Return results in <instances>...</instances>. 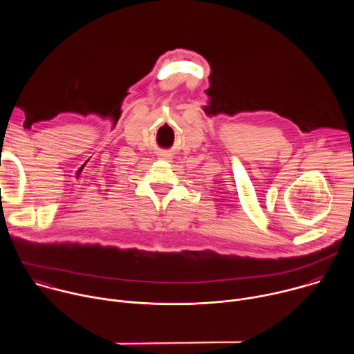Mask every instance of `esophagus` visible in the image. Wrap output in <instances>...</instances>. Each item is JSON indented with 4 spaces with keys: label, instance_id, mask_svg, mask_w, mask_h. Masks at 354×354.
I'll list each match as a JSON object with an SVG mask.
<instances>
[{
    "label": "esophagus",
    "instance_id": "1",
    "mask_svg": "<svg viewBox=\"0 0 354 354\" xmlns=\"http://www.w3.org/2000/svg\"><path fill=\"white\" fill-rule=\"evenodd\" d=\"M160 157H161V160L171 161L172 160V153H171V151H160Z\"/></svg>",
    "mask_w": 354,
    "mask_h": 354
}]
</instances>
